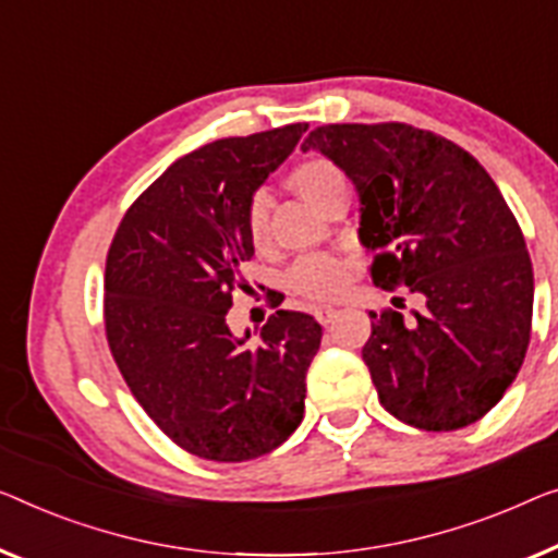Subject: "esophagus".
<instances>
[{
  "label": "esophagus",
  "instance_id": "esophagus-1",
  "mask_svg": "<svg viewBox=\"0 0 558 558\" xmlns=\"http://www.w3.org/2000/svg\"><path fill=\"white\" fill-rule=\"evenodd\" d=\"M313 315H315V318H318L320 326H330V323L338 318V307H332V305H318V307H315V311H313Z\"/></svg>",
  "mask_w": 558,
  "mask_h": 558
}]
</instances>
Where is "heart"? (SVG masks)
Returning a JSON list of instances; mask_svg holds the SVG:
<instances>
[{
    "mask_svg": "<svg viewBox=\"0 0 558 558\" xmlns=\"http://www.w3.org/2000/svg\"><path fill=\"white\" fill-rule=\"evenodd\" d=\"M288 185L318 210H326L332 197L348 193L345 172L328 157H307L298 162L288 174ZM245 230L255 247L270 243V199L265 193H255L245 207ZM351 270L348 263L336 255L301 257L288 272V282L295 293L311 301H328L345 290Z\"/></svg>",
    "mask_w": 558,
    "mask_h": 558,
    "instance_id": "obj_1",
    "label": "heart"
}]
</instances>
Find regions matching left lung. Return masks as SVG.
<instances>
[{
  "mask_svg": "<svg viewBox=\"0 0 558 558\" xmlns=\"http://www.w3.org/2000/svg\"><path fill=\"white\" fill-rule=\"evenodd\" d=\"M307 149L355 185L373 282L421 303L371 313L363 361L384 409L423 430L476 423L517 378L534 311L531 257L501 190L463 147L403 122L323 124Z\"/></svg>",
  "mask_w": 558,
  "mask_h": 558,
  "instance_id": "left-lung-1",
  "label": "left lung"
}]
</instances>
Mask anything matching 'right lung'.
<instances>
[{
  "label": "right lung",
  "mask_w": 558,
  "mask_h": 558,
  "mask_svg": "<svg viewBox=\"0 0 558 558\" xmlns=\"http://www.w3.org/2000/svg\"><path fill=\"white\" fill-rule=\"evenodd\" d=\"M305 122L228 137L172 162L120 222L105 268V330L124 384L168 438L207 461L270 453L301 426L323 328L272 313L232 336V290L251 288L245 207Z\"/></svg>",
  "instance_id": "obj_1"
}]
</instances>
